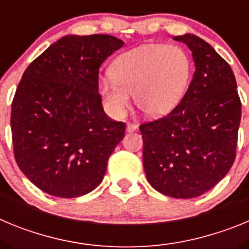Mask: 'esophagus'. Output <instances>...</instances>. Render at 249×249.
Listing matches in <instances>:
<instances>
[{
    "label": "esophagus",
    "mask_w": 249,
    "mask_h": 249,
    "mask_svg": "<svg viewBox=\"0 0 249 249\" xmlns=\"http://www.w3.org/2000/svg\"><path fill=\"white\" fill-rule=\"evenodd\" d=\"M138 128V124H136V123H128L127 124V132H135L137 131Z\"/></svg>",
    "instance_id": "1"
}]
</instances>
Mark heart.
I'll return each mask as SVG.
<instances>
[{
    "label": "heart",
    "instance_id": "heart-1",
    "mask_svg": "<svg viewBox=\"0 0 249 249\" xmlns=\"http://www.w3.org/2000/svg\"><path fill=\"white\" fill-rule=\"evenodd\" d=\"M192 62L179 46L149 45L124 52L114 59L111 76L98 85L109 113L122 117L131 94L141 111L160 116L172 109L190 81Z\"/></svg>",
    "mask_w": 249,
    "mask_h": 249
}]
</instances>
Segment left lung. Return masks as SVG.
<instances>
[{
	"label": "left lung",
	"mask_w": 249,
	"mask_h": 249,
	"mask_svg": "<svg viewBox=\"0 0 249 249\" xmlns=\"http://www.w3.org/2000/svg\"><path fill=\"white\" fill-rule=\"evenodd\" d=\"M192 51L196 71L181 102L142 123L143 168L156 191L195 198L221 181L236 160L242 105L232 68L195 35L173 37Z\"/></svg>",
	"instance_id": "1"
}]
</instances>
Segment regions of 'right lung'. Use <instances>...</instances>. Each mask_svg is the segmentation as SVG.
Here are the masks:
<instances>
[{
  "label": "right lung",
  "mask_w": 249,
  "mask_h": 249,
  "mask_svg": "<svg viewBox=\"0 0 249 249\" xmlns=\"http://www.w3.org/2000/svg\"><path fill=\"white\" fill-rule=\"evenodd\" d=\"M122 46L109 35H70L26 68L11 109L13 155L43 192L73 198L102 182L126 123L103 111L98 72Z\"/></svg>",
  "instance_id": "1"
}]
</instances>
